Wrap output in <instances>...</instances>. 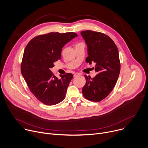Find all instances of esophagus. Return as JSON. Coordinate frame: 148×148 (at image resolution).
Here are the masks:
<instances>
[{
	"label": "esophagus",
	"mask_w": 148,
	"mask_h": 148,
	"mask_svg": "<svg viewBox=\"0 0 148 148\" xmlns=\"http://www.w3.org/2000/svg\"><path fill=\"white\" fill-rule=\"evenodd\" d=\"M80 75V74L79 73H75L74 74V77H77V76H79Z\"/></svg>",
	"instance_id": "34e87169"
}]
</instances>
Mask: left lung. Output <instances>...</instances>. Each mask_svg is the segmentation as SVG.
Masks as SVG:
<instances>
[{
	"label": "left lung",
	"mask_w": 148,
	"mask_h": 148,
	"mask_svg": "<svg viewBox=\"0 0 148 148\" xmlns=\"http://www.w3.org/2000/svg\"><path fill=\"white\" fill-rule=\"evenodd\" d=\"M81 34L87 45L86 62H95L98 73L92 78L84 75L86 83L82 94L90 101L99 102L110 94L117 82L121 70L118 50L114 41L102 33L86 30Z\"/></svg>",
	"instance_id": "left-lung-1"
}]
</instances>
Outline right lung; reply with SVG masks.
I'll list each match as a JSON object with an SVG mask.
<instances>
[{"label":"right lung","instance_id":"1","mask_svg":"<svg viewBox=\"0 0 148 148\" xmlns=\"http://www.w3.org/2000/svg\"><path fill=\"white\" fill-rule=\"evenodd\" d=\"M77 36L74 32L41 34L32 38L25 49L21 73L31 92L45 105H56L65 98L73 75H60L58 79L50 69L61 58L62 48Z\"/></svg>","mask_w":148,"mask_h":148}]
</instances>
